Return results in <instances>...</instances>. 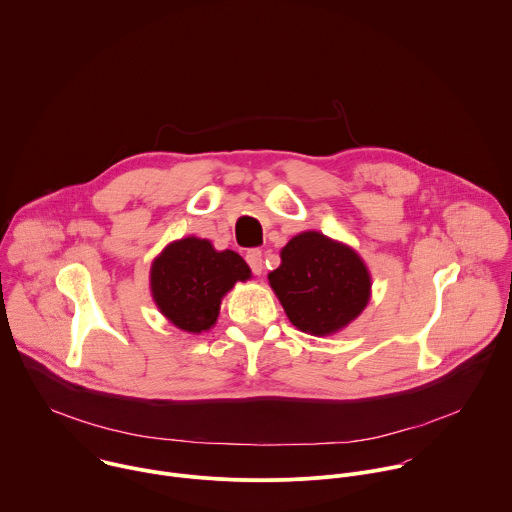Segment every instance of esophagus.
Returning a JSON list of instances; mask_svg holds the SVG:
<instances>
[{"instance_id": "obj_1", "label": "esophagus", "mask_w": 512, "mask_h": 512, "mask_svg": "<svg viewBox=\"0 0 512 512\" xmlns=\"http://www.w3.org/2000/svg\"><path fill=\"white\" fill-rule=\"evenodd\" d=\"M246 262H248V266L252 268V272H254L256 276H260V274L264 272V258H262V252H260V250H248Z\"/></svg>"}]
</instances>
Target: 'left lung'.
Returning <instances> with one entry per match:
<instances>
[{"instance_id":"left-lung-1","label":"left lung","mask_w":512,"mask_h":512,"mask_svg":"<svg viewBox=\"0 0 512 512\" xmlns=\"http://www.w3.org/2000/svg\"><path fill=\"white\" fill-rule=\"evenodd\" d=\"M282 264L268 274L290 322L312 336L348 326L370 300V274L346 244L320 232L294 236L280 252Z\"/></svg>"}]
</instances>
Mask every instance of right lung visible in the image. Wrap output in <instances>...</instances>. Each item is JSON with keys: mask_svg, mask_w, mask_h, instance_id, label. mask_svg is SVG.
<instances>
[{"mask_svg": "<svg viewBox=\"0 0 512 512\" xmlns=\"http://www.w3.org/2000/svg\"><path fill=\"white\" fill-rule=\"evenodd\" d=\"M250 268L234 250L218 252L208 240L190 236L164 248L150 270V288L160 312L180 330H210L226 292L250 278Z\"/></svg>", "mask_w": 512, "mask_h": 512, "instance_id": "1", "label": "right lung"}]
</instances>
